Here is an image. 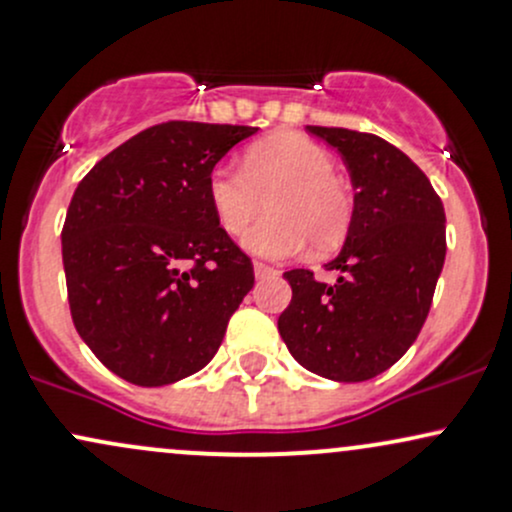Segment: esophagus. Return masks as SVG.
I'll return each instance as SVG.
<instances>
[{
  "label": "esophagus",
  "instance_id": "34e87169",
  "mask_svg": "<svg viewBox=\"0 0 512 512\" xmlns=\"http://www.w3.org/2000/svg\"><path fill=\"white\" fill-rule=\"evenodd\" d=\"M254 273H256V278L261 280V278H266V276H273V273H278V271H276V268H273V266H268V263L256 261V263H254Z\"/></svg>",
  "mask_w": 512,
  "mask_h": 512
}]
</instances>
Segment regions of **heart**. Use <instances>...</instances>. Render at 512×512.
<instances>
[{
    "label": "heart",
    "instance_id": "obj_1",
    "mask_svg": "<svg viewBox=\"0 0 512 512\" xmlns=\"http://www.w3.org/2000/svg\"><path fill=\"white\" fill-rule=\"evenodd\" d=\"M241 168L217 166L207 197L222 232L244 234L271 202V217L244 236V249L263 258H285L305 249L332 251L344 241L354 200L327 148L302 134H273L246 148Z\"/></svg>",
    "mask_w": 512,
    "mask_h": 512
}]
</instances>
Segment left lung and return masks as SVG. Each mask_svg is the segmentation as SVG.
Here are the masks:
<instances>
[{"label":"left lung","instance_id":"left-lung-1","mask_svg":"<svg viewBox=\"0 0 512 512\" xmlns=\"http://www.w3.org/2000/svg\"><path fill=\"white\" fill-rule=\"evenodd\" d=\"M342 153L354 185V217L322 283L307 268L285 271L293 300L278 332L300 366L339 383L390 368L420 334L447 254V217L415 163L381 136L307 126Z\"/></svg>","mask_w":512,"mask_h":512}]
</instances>
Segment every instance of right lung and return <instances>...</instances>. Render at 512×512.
Returning a JSON list of instances; mask_svg holds the SVG:
<instances>
[{
  "label": "right lung",
  "instance_id": "right-lung-1",
  "mask_svg": "<svg viewBox=\"0 0 512 512\" xmlns=\"http://www.w3.org/2000/svg\"><path fill=\"white\" fill-rule=\"evenodd\" d=\"M256 126L166 122L131 136L80 180L63 224L73 324L112 373L168 386L205 368L254 288L222 232L207 178Z\"/></svg>",
  "mask_w": 512,
  "mask_h": 512
}]
</instances>
